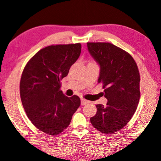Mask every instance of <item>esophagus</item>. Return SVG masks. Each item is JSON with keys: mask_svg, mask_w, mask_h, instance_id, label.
I'll list each match as a JSON object with an SVG mask.
<instances>
[{"mask_svg": "<svg viewBox=\"0 0 161 161\" xmlns=\"http://www.w3.org/2000/svg\"><path fill=\"white\" fill-rule=\"evenodd\" d=\"M87 103H89V101H87L85 99H81V105H85L87 104Z\"/></svg>", "mask_w": 161, "mask_h": 161, "instance_id": "esophagus-1", "label": "esophagus"}]
</instances>
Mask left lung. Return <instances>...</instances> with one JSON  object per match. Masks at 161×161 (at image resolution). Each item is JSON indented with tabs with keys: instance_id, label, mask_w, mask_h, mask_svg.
I'll return each mask as SVG.
<instances>
[{
	"instance_id": "obj_1",
	"label": "left lung",
	"mask_w": 161,
	"mask_h": 161,
	"mask_svg": "<svg viewBox=\"0 0 161 161\" xmlns=\"http://www.w3.org/2000/svg\"><path fill=\"white\" fill-rule=\"evenodd\" d=\"M87 50L99 65V83H103L105 106L97 105L91 117L92 125L102 133H114L131 119L139 103L140 74L135 61L125 50L106 42H88Z\"/></svg>"
}]
</instances>
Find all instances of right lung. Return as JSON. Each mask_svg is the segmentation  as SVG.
I'll list each match as a JSON object with an SVG mask.
<instances>
[{
	"label": "right lung",
	"instance_id": "add662e5",
	"mask_svg": "<svg viewBox=\"0 0 161 161\" xmlns=\"http://www.w3.org/2000/svg\"><path fill=\"white\" fill-rule=\"evenodd\" d=\"M81 49L79 43L46 47L32 57L22 73V105L32 123L47 135L62 133L80 105L78 96L66 97L60 88Z\"/></svg>",
	"mask_w": 161,
	"mask_h": 161
}]
</instances>
